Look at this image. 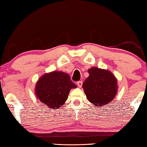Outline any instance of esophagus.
Here are the masks:
<instances>
[{"instance_id":"34e87169","label":"esophagus","mask_w":147,"mask_h":147,"mask_svg":"<svg viewBox=\"0 0 147 147\" xmlns=\"http://www.w3.org/2000/svg\"><path fill=\"white\" fill-rule=\"evenodd\" d=\"M76 84H77V86H78L79 87V88H81L82 86V81L77 82Z\"/></svg>"}]
</instances>
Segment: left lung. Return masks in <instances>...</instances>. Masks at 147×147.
<instances>
[{
	"instance_id": "1",
	"label": "left lung",
	"mask_w": 147,
	"mask_h": 147,
	"mask_svg": "<svg viewBox=\"0 0 147 147\" xmlns=\"http://www.w3.org/2000/svg\"><path fill=\"white\" fill-rule=\"evenodd\" d=\"M82 84L88 100L96 106H105L113 100L117 92V78L110 71L92 67Z\"/></svg>"
}]
</instances>
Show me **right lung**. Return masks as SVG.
Masks as SVG:
<instances>
[{
    "mask_svg": "<svg viewBox=\"0 0 147 147\" xmlns=\"http://www.w3.org/2000/svg\"><path fill=\"white\" fill-rule=\"evenodd\" d=\"M76 88L68 74L53 71L40 77L36 83L35 93L46 107L58 109L67 100L71 89Z\"/></svg>",
    "mask_w": 147,
    "mask_h": 147,
    "instance_id": "add662e5",
    "label": "right lung"
}]
</instances>
